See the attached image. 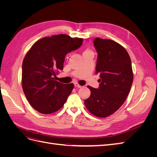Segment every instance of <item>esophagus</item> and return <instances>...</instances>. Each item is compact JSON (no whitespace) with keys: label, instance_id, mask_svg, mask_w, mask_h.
Masks as SVG:
<instances>
[{"label":"esophagus","instance_id":"34e87169","mask_svg":"<svg viewBox=\"0 0 157 157\" xmlns=\"http://www.w3.org/2000/svg\"><path fill=\"white\" fill-rule=\"evenodd\" d=\"M75 87H77V88H82V86H81V85L78 84V83H75Z\"/></svg>","mask_w":157,"mask_h":157}]
</instances>
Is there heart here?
I'll use <instances>...</instances> for the list:
<instances>
[{
	"instance_id": "b5f03b06",
	"label": "heart",
	"mask_w": 157,
	"mask_h": 157,
	"mask_svg": "<svg viewBox=\"0 0 157 157\" xmlns=\"http://www.w3.org/2000/svg\"><path fill=\"white\" fill-rule=\"evenodd\" d=\"M87 53H92L91 50H90L88 48L86 49V50H85L84 52V54H87Z\"/></svg>"
}]
</instances>
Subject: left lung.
I'll use <instances>...</instances> for the list:
<instances>
[{
    "label": "left lung",
    "instance_id": "obj_1",
    "mask_svg": "<svg viewBox=\"0 0 157 157\" xmlns=\"http://www.w3.org/2000/svg\"><path fill=\"white\" fill-rule=\"evenodd\" d=\"M98 53L96 73L99 87H87L90 96L84 101L90 113L98 117L111 115L125 101L134 79L130 57L126 49L114 40L96 38Z\"/></svg>",
    "mask_w": 157,
    "mask_h": 157
}]
</instances>
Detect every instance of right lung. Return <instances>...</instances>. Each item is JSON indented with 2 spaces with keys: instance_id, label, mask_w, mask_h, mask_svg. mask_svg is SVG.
Wrapping results in <instances>:
<instances>
[{
  "instance_id": "obj_1",
  "label": "right lung",
  "mask_w": 157,
  "mask_h": 157,
  "mask_svg": "<svg viewBox=\"0 0 157 157\" xmlns=\"http://www.w3.org/2000/svg\"><path fill=\"white\" fill-rule=\"evenodd\" d=\"M81 38L60 34L44 37L27 52L22 63L21 85L30 105L42 114L58 111L74 88L56 80L65 56L82 45Z\"/></svg>"
}]
</instances>
